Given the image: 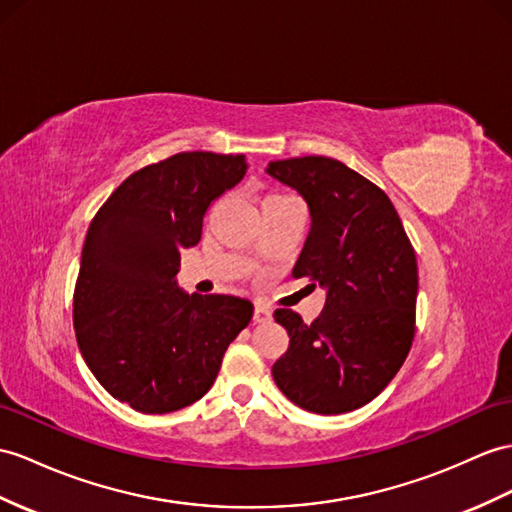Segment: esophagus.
<instances>
[{"label": "esophagus", "mask_w": 512, "mask_h": 512, "mask_svg": "<svg viewBox=\"0 0 512 512\" xmlns=\"http://www.w3.org/2000/svg\"><path fill=\"white\" fill-rule=\"evenodd\" d=\"M271 319V313L267 310V306L256 304L254 306V323H267Z\"/></svg>", "instance_id": "obj_1"}]
</instances>
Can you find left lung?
Returning <instances> with one entry per match:
<instances>
[{
	"mask_svg": "<svg viewBox=\"0 0 512 512\" xmlns=\"http://www.w3.org/2000/svg\"><path fill=\"white\" fill-rule=\"evenodd\" d=\"M267 173L293 186L310 210L293 278L326 289V306L313 323L291 308L273 313L291 339L271 367L273 380L308 413H350L384 391L413 345L415 249L391 199L343 162L273 160Z\"/></svg>",
	"mask_w": 512,
	"mask_h": 512,
	"instance_id": "obj_1",
	"label": "left lung"
}]
</instances>
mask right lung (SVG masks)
<instances>
[{
  "mask_svg": "<svg viewBox=\"0 0 512 512\" xmlns=\"http://www.w3.org/2000/svg\"><path fill=\"white\" fill-rule=\"evenodd\" d=\"M243 154L182 152L134 171L93 217L73 291L84 363L119 402L145 415L191 406L252 321L234 295H189L180 252L202 239L208 206L239 184Z\"/></svg>",
  "mask_w": 512,
  "mask_h": 512,
  "instance_id": "right-lung-1",
  "label": "right lung"
}]
</instances>
